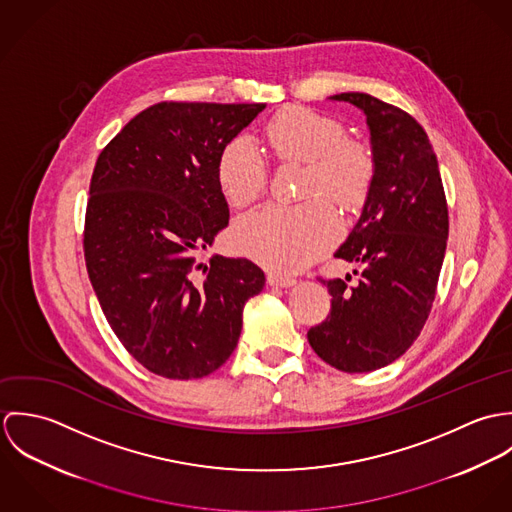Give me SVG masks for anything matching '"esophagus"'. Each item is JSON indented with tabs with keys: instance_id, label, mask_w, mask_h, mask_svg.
I'll use <instances>...</instances> for the list:
<instances>
[{
	"instance_id": "34e87169",
	"label": "esophagus",
	"mask_w": 512,
	"mask_h": 512,
	"mask_svg": "<svg viewBox=\"0 0 512 512\" xmlns=\"http://www.w3.org/2000/svg\"><path fill=\"white\" fill-rule=\"evenodd\" d=\"M268 284L274 288H292L295 280L290 276H280V274H268Z\"/></svg>"
}]
</instances>
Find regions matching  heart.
Wrapping results in <instances>:
<instances>
[{
	"mask_svg": "<svg viewBox=\"0 0 512 512\" xmlns=\"http://www.w3.org/2000/svg\"><path fill=\"white\" fill-rule=\"evenodd\" d=\"M335 116L288 106L262 128V140L286 163H307L297 207L268 205L244 215L232 228V246L274 272H299L315 262L339 236V220L325 196L341 209L363 205L374 179L370 147L345 138ZM215 179L234 209L254 203L266 187V161L248 138H234L220 149Z\"/></svg>",
	"mask_w": 512,
	"mask_h": 512,
	"instance_id": "b5f03b06",
	"label": "heart"
}]
</instances>
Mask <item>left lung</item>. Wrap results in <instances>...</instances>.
Segmentation results:
<instances>
[{"label":"left lung","mask_w":512,"mask_h":512,"mask_svg":"<svg viewBox=\"0 0 512 512\" xmlns=\"http://www.w3.org/2000/svg\"><path fill=\"white\" fill-rule=\"evenodd\" d=\"M331 100L365 112L374 179L361 219L335 252L363 266L361 280H321L331 311L307 341L327 365L370 372L402 357L430 315L447 246V203L434 147L408 112L365 92Z\"/></svg>","instance_id":"8db88e82"}]
</instances>
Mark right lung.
Wrapping results in <instances>:
<instances>
[{"instance_id":"1","label":"right lung","mask_w":512,"mask_h":512,"mask_svg":"<svg viewBox=\"0 0 512 512\" xmlns=\"http://www.w3.org/2000/svg\"><path fill=\"white\" fill-rule=\"evenodd\" d=\"M266 104L159 102L104 147L90 179L84 260L100 307L149 372L189 380L228 361L264 272L203 250L228 224L215 167Z\"/></svg>"}]
</instances>
